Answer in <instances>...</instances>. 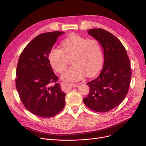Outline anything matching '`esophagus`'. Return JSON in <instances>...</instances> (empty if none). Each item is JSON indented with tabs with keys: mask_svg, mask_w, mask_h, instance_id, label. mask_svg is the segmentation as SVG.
Returning <instances> with one entry per match:
<instances>
[{
	"mask_svg": "<svg viewBox=\"0 0 146 146\" xmlns=\"http://www.w3.org/2000/svg\"><path fill=\"white\" fill-rule=\"evenodd\" d=\"M75 86H78V84H75L70 83H63V88H64V89H66V90L71 89L72 88L75 87Z\"/></svg>",
	"mask_w": 146,
	"mask_h": 146,
	"instance_id": "esophagus-1",
	"label": "esophagus"
}]
</instances>
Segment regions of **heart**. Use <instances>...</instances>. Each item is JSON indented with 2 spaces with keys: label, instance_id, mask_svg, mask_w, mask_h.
<instances>
[{
  "label": "heart",
  "instance_id": "heart-1",
  "mask_svg": "<svg viewBox=\"0 0 146 146\" xmlns=\"http://www.w3.org/2000/svg\"><path fill=\"white\" fill-rule=\"evenodd\" d=\"M62 45L63 49L56 47L50 49L48 59L54 71L62 73L66 68L68 58L72 57L73 64L62 76L64 81H78L86 74L94 76L101 69L103 57L97 40L72 34L63 40Z\"/></svg>",
  "mask_w": 146,
  "mask_h": 146
}]
</instances>
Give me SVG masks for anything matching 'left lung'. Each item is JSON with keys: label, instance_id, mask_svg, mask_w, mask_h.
<instances>
[{"label": "left lung", "instance_id": "1", "mask_svg": "<svg viewBox=\"0 0 146 146\" xmlns=\"http://www.w3.org/2000/svg\"><path fill=\"white\" fill-rule=\"evenodd\" d=\"M103 49L104 62L99 76L87 83L90 88L85 105L98 112H106L121 103L128 92L132 72L126 50L112 34L101 28L88 31Z\"/></svg>", "mask_w": 146, "mask_h": 146}]
</instances>
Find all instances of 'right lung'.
<instances>
[{"instance_id": "obj_1", "label": "right lung", "mask_w": 146, "mask_h": 146, "mask_svg": "<svg viewBox=\"0 0 146 146\" xmlns=\"http://www.w3.org/2000/svg\"><path fill=\"white\" fill-rule=\"evenodd\" d=\"M63 33L38 35L24 48L18 61L16 86L20 98L25 108L40 117H54L64 107L66 94L56 83L58 77L48 59L50 49Z\"/></svg>"}]
</instances>
